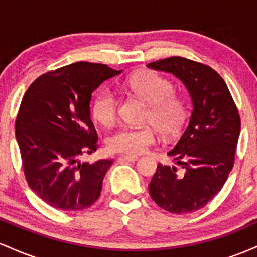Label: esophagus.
Returning a JSON list of instances; mask_svg holds the SVG:
<instances>
[{
    "instance_id": "obj_1",
    "label": "esophagus",
    "mask_w": 257,
    "mask_h": 257,
    "mask_svg": "<svg viewBox=\"0 0 257 257\" xmlns=\"http://www.w3.org/2000/svg\"><path fill=\"white\" fill-rule=\"evenodd\" d=\"M119 158L120 159H124V161H126V162H135V161H138V156L124 155V156H120Z\"/></svg>"
}]
</instances>
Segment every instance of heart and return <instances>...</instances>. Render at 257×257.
<instances>
[{"label": "heart", "instance_id": "obj_1", "mask_svg": "<svg viewBox=\"0 0 257 257\" xmlns=\"http://www.w3.org/2000/svg\"><path fill=\"white\" fill-rule=\"evenodd\" d=\"M125 89L149 105L145 123L152 124L164 137H174L181 131L187 107L185 101L174 95V85L158 73L141 71L133 75L125 82ZM119 99L111 89L100 91L94 100L93 116L104 125H111L118 118ZM156 141L155 128H120L107 139L111 151L138 155L144 152Z\"/></svg>", "mask_w": 257, "mask_h": 257}]
</instances>
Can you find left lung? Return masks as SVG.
I'll return each mask as SVG.
<instances>
[{"label":"left lung","instance_id":"8db88e82","mask_svg":"<svg viewBox=\"0 0 257 257\" xmlns=\"http://www.w3.org/2000/svg\"><path fill=\"white\" fill-rule=\"evenodd\" d=\"M147 67L179 78L192 101L188 124L168 152L182 170L158 164L149 192L166 211L192 213L210 202L228 178L240 133L239 114L225 81L211 67L181 57Z\"/></svg>","mask_w":257,"mask_h":257}]
</instances>
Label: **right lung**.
Segmentation results:
<instances>
[{
    "label": "right lung",
    "instance_id": "add662e5",
    "mask_svg": "<svg viewBox=\"0 0 257 257\" xmlns=\"http://www.w3.org/2000/svg\"><path fill=\"white\" fill-rule=\"evenodd\" d=\"M122 70L79 61L40 76L26 90L16 139L29 187L48 205L83 210L99 198L112 159L82 162L96 150L91 93Z\"/></svg>",
    "mask_w": 257,
    "mask_h": 257
}]
</instances>
